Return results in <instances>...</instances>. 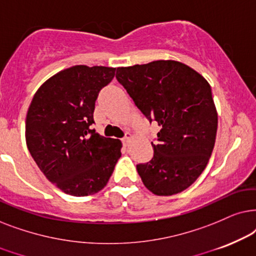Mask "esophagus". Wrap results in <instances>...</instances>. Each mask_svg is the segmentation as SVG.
Returning a JSON list of instances; mask_svg holds the SVG:
<instances>
[{
  "instance_id": "esophagus-1",
  "label": "esophagus",
  "mask_w": 256,
  "mask_h": 256,
  "mask_svg": "<svg viewBox=\"0 0 256 256\" xmlns=\"http://www.w3.org/2000/svg\"><path fill=\"white\" fill-rule=\"evenodd\" d=\"M131 139H132V134H126L125 137L122 138V142H124V145H128V144H130Z\"/></svg>"
}]
</instances>
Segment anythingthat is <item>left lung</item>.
<instances>
[{
    "instance_id": "1",
    "label": "left lung",
    "mask_w": 256,
    "mask_h": 256,
    "mask_svg": "<svg viewBox=\"0 0 256 256\" xmlns=\"http://www.w3.org/2000/svg\"><path fill=\"white\" fill-rule=\"evenodd\" d=\"M137 108L160 126L151 162L137 165L146 188L173 196L199 178L213 152L218 112L210 85L178 60L122 66L116 74Z\"/></svg>"
}]
</instances>
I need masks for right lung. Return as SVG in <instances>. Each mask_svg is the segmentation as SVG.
I'll return each instance as SVG.
<instances>
[{"instance_id": "add662e5", "label": "right lung", "mask_w": 256, "mask_h": 256, "mask_svg": "<svg viewBox=\"0 0 256 256\" xmlns=\"http://www.w3.org/2000/svg\"><path fill=\"white\" fill-rule=\"evenodd\" d=\"M116 68L74 66L40 85L26 119V142L46 178L62 192L86 196L103 190L122 156V142L91 130L98 94Z\"/></svg>"}]
</instances>
